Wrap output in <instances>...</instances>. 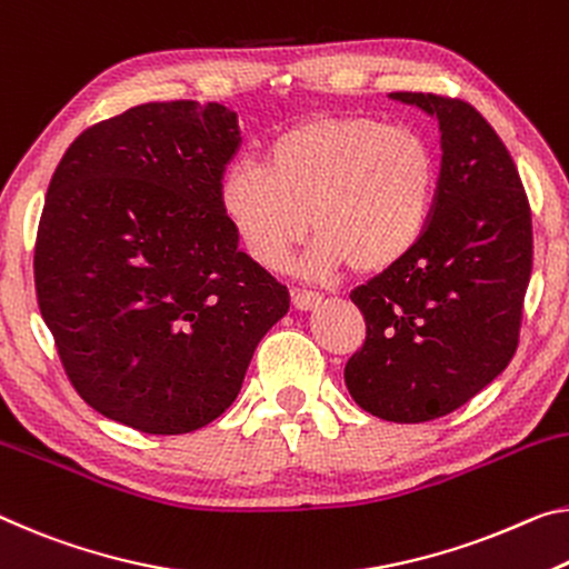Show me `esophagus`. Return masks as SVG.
<instances>
[{"label": "esophagus", "instance_id": "obj_1", "mask_svg": "<svg viewBox=\"0 0 569 569\" xmlns=\"http://www.w3.org/2000/svg\"><path fill=\"white\" fill-rule=\"evenodd\" d=\"M291 301H293V306L299 311H311V309H317V306L321 303V293L306 291V288H293Z\"/></svg>", "mask_w": 569, "mask_h": 569}]
</instances>
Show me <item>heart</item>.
Here are the masks:
<instances>
[{
  "mask_svg": "<svg viewBox=\"0 0 569 569\" xmlns=\"http://www.w3.org/2000/svg\"><path fill=\"white\" fill-rule=\"evenodd\" d=\"M436 189L438 154L426 133L369 116H333L276 133L260 167L236 161L224 169L218 202L258 266L281 268L313 228L309 273L345 263L377 273L426 232Z\"/></svg>",
  "mask_w": 569,
  "mask_h": 569,
  "instance_id": "heart-1",
  "label": "heart"
}]
</instances>
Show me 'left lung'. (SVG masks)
Segmentation results:
<instances>
[{
	"instance_id": "1",
	"label": "left lung",
	"mask_w": 569,
	"mask_h": 569,
	"mask_svg": "<svg viewBox=\"0 0 569 569\" xmlns=\"http://www.w3.org/2000/svg\"><path fill=\"white\" fill-rule=\"evenodd\" d=\"M436 116L440 177L415 248L349 299L367 339L345 367L359 408L390 422L443 418L491 385L519 345L531 210L491 123L461 98L390 93Z\"/></svg>"
}]
</instances>
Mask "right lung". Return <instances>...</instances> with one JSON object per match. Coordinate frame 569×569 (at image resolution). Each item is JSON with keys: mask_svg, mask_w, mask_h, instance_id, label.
I'll return each instance as SVG.
<instances>
[{"mask_svg": "<svg viewBox=\"0 0 569 569\" xmlns=\"http://www.w3.org/2000/svg\"><path fill=\"white\" fill-rule=\"evenodd\" d=\"M240 147L220 103L133 106L62 154L34 240V291L70 385L151 436L236 402L288 288L238 248L218 187Z\"/></svg>", "mask_w": 569, "mask_h": 569, "instance_id": "1", "label": "right lung"}]
</instances>
